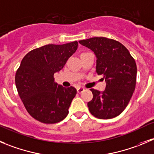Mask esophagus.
Wrapping results in <instances>:
<instances>
[{
	"label": "esophagus",
	"instance_id": "esophagus-1",
	"mask_svg": "<svg viewBox=\"0 0 154 154\" xmlns=\"http://www.w3.org/2000/svg\"><path fill=\"white\" fill-rule=\"evenodd\" d=\"M84 90H85V89H84V87H78V88L77 89V93H83Z\"/></svg>",
	"mask_w": 154,
	"mask_h": 154
}]
</instances>
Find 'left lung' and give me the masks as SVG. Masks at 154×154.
I'll use <instances>...</instances> for the list:
<instances>
[{"mask_svg": "<svg viewBox=\"0 0 154 154\" xmlns=\"http://www.w3.org/2000/svg\"><path fill=\"white\" fill-rule=\"evenodd\" d=\"M79 42L96 54L97 73L106 83L103 92L90 89L93 96L87 103L90 113L100 119L116 117L124 111L135 90V61L128 50L114 39L94 37Z\"/></svg>", "mask_w": 154, "mask_h": 154, "instance_id": "obj_1", "label": "left lung"}]
</instances>
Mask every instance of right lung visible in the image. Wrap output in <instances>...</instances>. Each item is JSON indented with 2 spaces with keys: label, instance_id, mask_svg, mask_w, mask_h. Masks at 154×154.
Wrapping results in <instances>:
<instances>
[{
  "label": "right lung",
  "instance_id": "1",
  "mask_svg": "<svg viewBox=\"0 0 154 154\" xmlns=\"http://www.w3.org/2000/svg\"><path fill=\"white\" fill-rule=\"evenodd\" d=\"M77 45L75 41L32 50L24 56L17 70L15 83L19 96L29 114L40 122L54 124L68 114L77 90L58 85L54 74L64 67Z\"/></svg>",
  "mask_w": 154,
  "mask_h": 154
}]
</instances>
